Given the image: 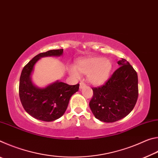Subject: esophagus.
Instances as JSON below:
<instances>
[{
    "label": "esophagus",
    "mask_w": 158,
    "mask_h": 158,
    "mask_svg": "<svg viewBox=\"0 0 158 158\" xmlns=\"http://www.w3.org/2000/svg\"><path fill=\"white\" fill-rule=\"evenodd\" d=\"M85 85L84 82H80V84H79V88H80V89H84V87H85Z\"/></svg>",
    "instance_id": "obj_1"
}]
</instances>
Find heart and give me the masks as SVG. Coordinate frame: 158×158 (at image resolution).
Instances as JSON below:
<instances>
[{"label":"heart","instance_id":"heart-1","mask_svg":"<svg viewBox=\"0 0 158 158\" xmlns=\"http://www.w3.org/2000/svg\"><path fill=\"white\" fill-rule=\"evenodd\" d=\"M112 68V63L108 58L88 56L79 58L76 67L69 68V73L75 77H79V73L87 74V79L90 84L101 85L108 80Z\"/></svg>","mask_w":158,"mask_h":158}]
</instances>
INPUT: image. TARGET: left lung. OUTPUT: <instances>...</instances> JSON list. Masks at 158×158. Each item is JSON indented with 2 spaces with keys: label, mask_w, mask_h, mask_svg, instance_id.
Listing matches in <instances>:
<instances>
[{
  "label": "left lung",
  "mask_w": 158,
  "mask_h": 158,
  "mask_svg": "<svg viewBox=\"0 0 158 158\" xmlns=\"http://www.w3.org/2000/svg\"><path fill=\"white\" fill-rule=\"evenodd\" d=\"M117 69L102 87L93 88L89 106L96 118L105 123L119 121L135 107L138 98V77L126 60L118 61Z\"/></svg>",
  "instance_id": "8db88e82"
}]
</instances>
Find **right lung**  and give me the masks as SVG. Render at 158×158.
Here are the masks:
<instances>
[{"label":"right lung","mask_w":158,"mask_h":158,"mask_svg":"<svg viewBox=\"0 0 158 158\" xmlns=\"http://www.w3.org/2000/svg\"><path fill=\"white\" fill-rule=\"evenodd\" d=\"M63 54V49H53L35 56L23 68L19 80V98L26 111L40 121H56L65 114L69 100L79 89V84L71 85L57 80L44 87L33 84L32 74L35 64L44 57Z\"/></svg>","instance_id":"right-lung-1"}]
</instances>
